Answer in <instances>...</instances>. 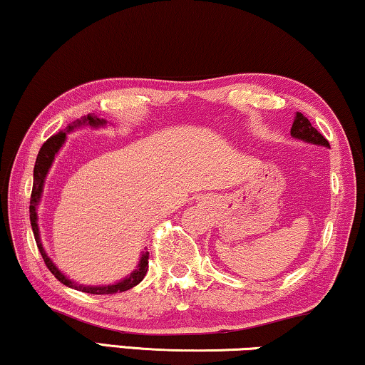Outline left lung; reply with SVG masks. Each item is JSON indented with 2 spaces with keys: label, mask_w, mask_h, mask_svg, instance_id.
Wrapping results in <instances>:
<instances>
[{
  "label": "left lung",
  "mask_w": 365,
  "mask_h": 365,
  "mask_svg": "<svg viewBox=\"0 0 365 365\" xmlns=\"http://www.w3.org/2000/svg\"><path fill=\"white\" fill-rule=\"evenodd\" d=\"M292 136L308 141V143L329 146V141H327L324 136L321 135L313 125H311V121L306 118L301 112H298L297 117H294L293 126H292Z\"/></svg>",
  "instance_id": "1"
}]
</instances>
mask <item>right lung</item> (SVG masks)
Returning <instances> with one entry per match:
<instances>
[{"label": "right lung", "instance_id": "add662e5", "mask_svg": "<svg viewBox=\"0 0 365 365\" xmlns=\"http://www.w3.org/2000/svg\"><path fill=\"white\" fill-rule=\"evenodd\" d=\"M91 123L93 126L97 125H103L105 121L100 120L97 117H91L88 115L87 118L82 120V123ZM77 125H81V121H78ZM72 126H68V130H71ZM66 141V133L64 131H59V133L52 135L49 140L46 141L44 145L41 146L39 150V155L36 158V165H34V182H33V192H31V205H29V219H31V227H33V234H34V239H36V244H38V248L42 255V260H44L46 267L49 268V272L54 274V277L59 279L61 283H64L66 287L68 288H77V289H82V292L86 293H91V294H115V293H121V292H126V289L133 288L138 284L141 279L145 278V274L148 272V258H150V253L145 252L143 255H141V260H140V265L136 270L130 274L128 278H125L123 282H120L117 284H108V287H77L76 283H72L71 279H67L64 274H62L59 270H57L54 263L51 262V258L46 255L44 248H42L41 244V239H39V229H38V214H36V205H38L39 199H41V194H42V186H44V179H46V174L49 171V168L52 165V161H54V156L56 153L59 151V148L62 146V143Z\"/></svg>", "mask_w": 365, "mask_h": 365}]
</instances>
